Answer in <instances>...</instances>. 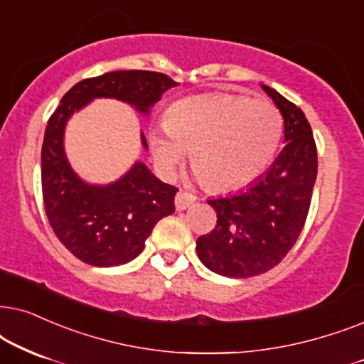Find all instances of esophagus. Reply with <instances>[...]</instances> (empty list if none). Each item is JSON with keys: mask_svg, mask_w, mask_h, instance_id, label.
Returning a JSON list of instances; mask_svg holds the SVG:
<instances>
[{"mask_svg": "<svg viewBox=\"0 0 364 364\" xmlns=\"http://www.w3.org/2000/svg\"><path fill=\"white\" fill-rule=\"evenodd\" d=\"M195 201H196V196L188 191H178V195L174 196V206H176L178 211L186 210V208H190Z\"/></svg>", "mask_w": 364, "mask_h": 364, "instance_id": "1", "label": "esophagus"}]
</instances>
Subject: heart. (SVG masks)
Returning <instances> with one entry per match:
<instances>
[{"mask_svg":"<svg viewBox=\"0 0 364 364\" xmlns=\"http://www.w3.org/2000/svg\"><path fill=\"white\" fill-rule=\"evenodd\" d=\"M163 132L149 134L159 168L173 173L191 153L196 176L210 190H236L253 181L273 159L283 136V118L268 101L208 93L174 103Z\"/></svg>","mask_w":364,"mask_h":364,"instance_id":"b5f03b06","label":"heart"}]
</instances>
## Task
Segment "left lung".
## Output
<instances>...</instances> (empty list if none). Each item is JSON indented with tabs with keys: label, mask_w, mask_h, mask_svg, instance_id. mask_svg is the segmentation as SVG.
I'll return each instance as SVG.
<instances>
[{
	"label": "left lung",
	"mask_w": 364,
	"mask_h": 364,
	"mask_svg": "<svg viewBox=\"0 0 364 364\" xmlns=\"http://www.w3.org/2000/svg\"><path fill=\"white\" fill-rule=\"evenodd\" d=\"M284 119V148L246 190L208 200L215 230L196 240V253L213 273L250 278L279 263L296 243L306 221L318 174L311 126L296 105L261 85Z\"/></svg>",
	"instance_id": "left-lung-1"
}]
</instances>
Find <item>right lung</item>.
<instances>
[{
    "mask_svg": "<svg viewBox=\"0 0 364 364\" xmlns=\"http://www.w3.org/2000/svg\"><path fill=\"white\" fill-rule=\"evenodd\" d=\"M176 85L161 73L109 71L76 83L51 114L41 149L43 201L58 240L77 259L98 268L129 263L143 251L154 225L174 213L178 190L143 161H134L108 185L81 179L66 158L68 121L98 98L119 100L148 116L164 91ZM141 146L148 149L143 132Z\"/></svg>",
    "mask_w": 364,
    "mask_h": 364,
    "instance_id": "right-lung-1",
    "label": "right lung"
}]
</instances>
